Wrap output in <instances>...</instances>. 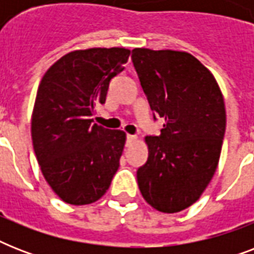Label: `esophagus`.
<instances>
[{"mask_svg": "<svg viewBox=\"0 0 254 254\" xmlns=\"http://www.w3.org/2000/svg\"><path fill=\"white\" fill-rule=\"evenodd\" d=\"M137 139V137L133 134H127V142H133V141H135Z\"/></svg>", "mask_w": 254, "mask_h": 254, "instance_id": "1", "label": "esophagus"}]
</instances>
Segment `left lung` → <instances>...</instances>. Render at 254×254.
Here are the masks:
<instances>
[{
  "label": "left lung",
  "mask_w": 254,
  "mask_h": 254,
  "mask_svg": "<svg viewBox=\"0 0 254 254\" xmlns=\"http://www.w3.org/2000/svg\"><path fill=\"white\" fill-rule=\"evenodd\" d=\"M131 62L150 109L165 119L147 135L149 157L137 170L143 199L165 213L200 197L216 171L225 133V108L215 77L191 54L134 49Z\"/></svg>",
  "instance_id": "1"
}]
</instances>
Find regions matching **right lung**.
Segmentation results:
<instances>
[{
	"label": "right lung",
	"mask_w": 254,
	"mask_h": 254,
	"mask_svg": "<svg viewBox=\"0 0 254 254\" xmlns=\"http://www.w3.org/2000/svg\"><path fill=\"white\" fill-rule=\"evenodd\" d=\"M129 55L120 47L77 50L42 77L31 119L34 151L50 187L68 204L99 200L119 170L125 133L92 124V116Z\"/></svg>",
	"instance_id": "obj_1"
}]
</instances>
